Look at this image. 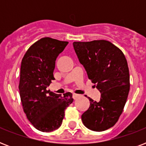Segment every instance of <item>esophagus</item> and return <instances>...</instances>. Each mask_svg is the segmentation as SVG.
Wrapping results in <instances>:
<instances>
[{"mask_svg": "<svg viewBox=\"0 0 146 146\" xmlns=\"http://www.w3.org/2000/svg\"><path fill=\"white\" fill-rule=\"evenodd\" d=\"M80 95H78V94H73V98H74V99H76V98H78L80 97Z\"/></svg>", "mask_w": 146, "mask_h": 146, "instance_id": "1", "label": "esophagus"}]
</instances>
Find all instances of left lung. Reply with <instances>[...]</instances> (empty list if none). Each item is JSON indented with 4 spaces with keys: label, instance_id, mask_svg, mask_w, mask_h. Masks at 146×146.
I'll use <instances>...</instances> for the list:
<instances>
[{
    "label": "left lung",
    "instance_id": "1",
    "mask_svg": "<svg viewBox=\"0 0 146 146\" xmlns=\"http://www.w3.org/2000/svg\"><path fill=\"white\" fill-rule=\"evenodd\" d=\"M89 80L101 92L98 102L89 98L90 106L82 113L88 129L101 132L111 128L122 113L129 91V73L121 50L106 40L73 43Z\"/></svg>",
    "mask_w": 146,
    "mask_h": 146
}]
</instances>
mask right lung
<instances>
[{
    "label": "right lung",
    "mask_w": 146,
    "mask_h": 146,
    "mask_svg": "<svg viewBox=\"0 0 146 146\" xmlns=\"http://www.w3.org/2000/svg\"><path fill=\"white\" fill-rule=\"evenodd\" d=\"M68 42L42 38L27 50L22 60L19 90L23 111L35 129L51 132L58 129L64 111L73 102L72 93L55 94L47 88L55 80V60Z\"/></svg>",
    "instance_id": "right-lung-1"
}]
</instances>
